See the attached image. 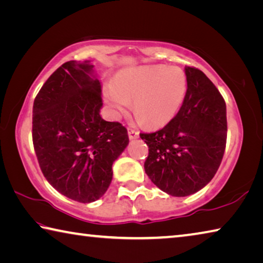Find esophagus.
Instances as JSON below:
<instances>
[{
  "mask_svg": "<svg viewBox=\"0 0 263 263\" xmlns=\"http://www.w3.org/2000/svg\"><path fill=\"white\" fill-rule=\"evenodd\" d=\"M127 133H128V138H130V139H137V138L139 137V132L133 130V128H128Z\"/></svg>",
  "mask_w": 263,
  "mask_h": 263,
  "instance_id": "esophagus-1",
  "label": "esophagus"
}]
</instances>
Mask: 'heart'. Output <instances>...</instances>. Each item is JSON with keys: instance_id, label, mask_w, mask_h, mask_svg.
<instances>
[{"instance_id": "1", "label": "heart", "mask_w": 263, "mask_h": 263, "mask_svg": "<svg viewBox=\"0 0 263 263\" xmlns=\"http://www.w3.org/2000/svg\"><path fill=\"white\" fill-rule=\"evenodd\" d=\"M188 80L184 70L166 65L139 66L119 72L104 90L111 115L119 118L131 109L137 121L159 128L171 123L183 104Z\"/></svg>"}]
</instances>
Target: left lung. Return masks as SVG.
<instances>
[{
  "instance_id": "8db88e82",
  "label": "left lung",
  "mask_w": 263,
  "mask_h": 263,
  "mask_svg": "<svg viewBox=\"0 0 263 263\" xmlns=\"http://www.w3.org/2000/svg\"><path fill=\"white\" fill-rule=\"evenodd\" d=\"M188 90L179 114L161 130L140 133L148 146L145 172L151 181L176 197L204 188L225 152L226 104L202 70L185 66Z\"/></svg>"
}]
</instances>
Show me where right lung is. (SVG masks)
I'll use <instances>...</instances> for the list:
<instances>
[{
	"mask_svg": "<svg viewBox=\"0 0 263 263\" xmlns=\"http://www.w3.org/2000/svg\"><path fill=\"white\" fill-rule=\"evenodd\" d=\"M90 61L65 62L35 96L32 141L53 188L80 203L105 194L112 163L128 144L127 130L101 117V82Z\"/></svg>",
	"mask_w": 263,
	"mask_h": 263,
	"instance_id": "1",
	"label": "right lung"
}]
</instances>
